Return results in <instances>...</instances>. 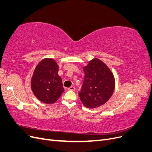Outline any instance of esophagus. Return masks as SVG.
Returning <instances> with one entry per match:
<instances>
[{
    "instance_id": "obj_1",
    "label": "esophagus",
    "mask_w": 152,
    "mask_h": 152,
    "mask_svg": "<svg viewBox=\"0 0 152 152\" xmlns=\"http://www.w3.org/2000/svg\"><path fill=\"white\" fill-rule=\"evenodd\" d=\"M75 88L73 86H71L68 88V90H69V91H75Z\"/></svg>"
}]
</instances>
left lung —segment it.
Segmentation results:
<instances>
[{"label": "left lung", "instance_id": "obj_1", "mask_svg": "<svg viewBox=\"0 0 152 152\" xmlns=\"http://www.w3.org/2000/svg\"><path fill=\"white\" fill-rule=\"evenodd\" d=\"M83 70L84 79L79 93L81 102L88 108L100 107L107 103L113 93L115 81L113 73L98 58L91 60Z\"/></svg>", "mask_w": 152, "mask_h": 152}]
</instances>
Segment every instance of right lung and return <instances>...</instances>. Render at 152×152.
I'll return each instance as SVG.
<instances>
[{"instance_id": "right-lung-1", "label": "right lung", "mask_w": 152, "mask_h": 152, "mask_svg": "<svg viewBox=\"0 0 152 152\" xmlns=\"http://www.w3.org/2000/svg\"><path fill=\"white\" fill-rule=\"evenodd\" d=\"M58 69V64L52 58L43 59L35 67L31 79V89L41 102L53 104L63 93Z\"/></svg>"}]
</instances>
